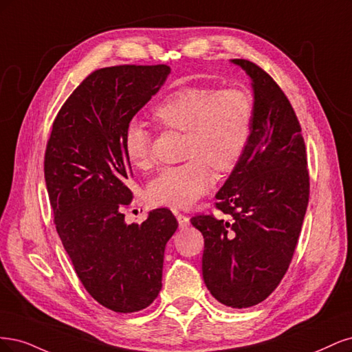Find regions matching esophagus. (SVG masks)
<instances>
[{
  "label": "esophagus",
  "instance_id": "obj_1",
  "mask_svg": "<svg viewBox=\"0 0 352 352\" xmlns=\"http://www.w3.org/2000/svg\"><path fill=\"white\" fill-rule=\"evenodd\" d=\"M177 221H178V225H179V228H187V226L190 225V218L188 217H186V214H178L177 217Z\"/></svg>",
  "mask_w": 352,
  "mask_h": 352
}]
</instances>
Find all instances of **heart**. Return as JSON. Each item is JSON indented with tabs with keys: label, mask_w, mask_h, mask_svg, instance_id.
I'll use <instances>...</instances> for the list:
<instances>
[{
	"label": "heart",
	"mask_w": 352,
	"mask_h": 352,
	"mask_svg": "<svg viewBox=\"0 0 352 352\" xmlns=\"http://www.w3.org/2000/svg\"><path fill=\"white\" fill-rule=\"evenodd\" d=\"M253 100L244 90L181 87L153 109L155 120L166 129L186 131L187 162L166 166L151 179L147 199L156 206L188 209L213 184L210 165L231 171L250 140ZM124 151L138 168L152 164V134L144 122L133 118L122 134Z\"/></svg>",
	"instance_id": "obj_1"
}]
</instances>
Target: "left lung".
<instances>
[{"instance_id":"1","label":"left lung","mask_w":352,"mask_h":352,"mask_svg":"<svg viewBox=\"0 0 352 352\" xmlns=\"http://www.w3.org/2000/svg\"><path fill=\"white\" fill-rule=\"evenodd\" d=\"M252 80V134L241 160L217 192L212 214L191 218L205 238L203 279L212 296L232 309L252 307L279 285L309 205V171L301 127L289 100L266 72L231 60Z\"/></svg>"}]
</instances>
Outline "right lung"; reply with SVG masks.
I'll return each mask as SVG.
<instances>
[{
	"label": "right lung",
	"mask_w": 352,
	"mask_h": 352,
	"mask_svg": "<svg viewBox=\"0 0 352 352\" xmlns=\"http://www.w3.org/2000/svg\"><path fill=\"white\" fill-rule=\"evenodd\" d=\"M169 73L164 64L94 72L61 107L45 152L56 232L86 291L117 313L143 310L157 297L165 245L178 228L165 208L140 225L122 213L133 199L124 129Z\"/></svg>",
	"instance_id": "add662e5"
}]
</instances>
